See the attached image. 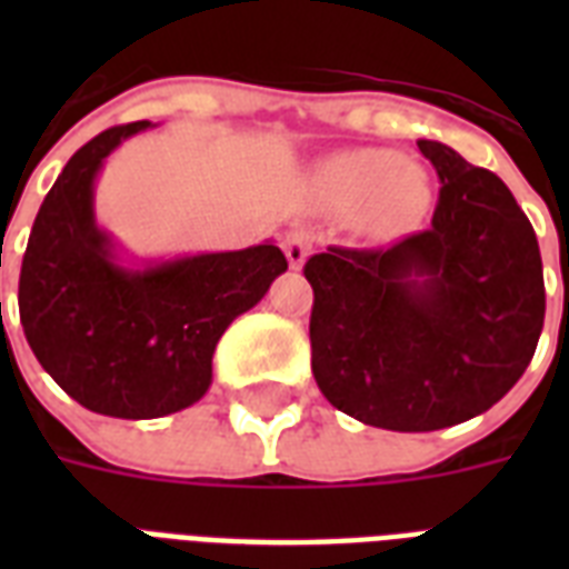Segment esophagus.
I'll return each mask as SVG.
<instances>
[{
	"instance_id": "obj_1",
	"label": "esophagus",
	"mask_w": 569,
	"mask_h": 569,
	"mask_svg": "<svg viewBox=\"0 0 569 569\" xmlns=\"http://www.w3.org/2000/svg\"><path fill=\"white\" fill-rule=\"evenodd\" d=\"M310 250H312L310 232L292 230L283 236V253L292 268H301L303 262H307V257H310Z\"/></svg>"
}]
</instances>
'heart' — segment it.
Returning <instances> with one entry per match:
<instances>
[{
	"instance_id": "obj_1",
	"label": "heart",
	"mask_w": 569,
	"mask_h": 569,
	"mask_svg": "<svg viewBox=\"0 0 569 569\" xmlns=\"http://www.w3.org/2000/svg\"><path fill=\"white\" fill-rule=\"evenodd\" d=\"M319 200L330 212H363L372 227H396L422 206L425 180L392 150H360L325 164Z\"/></svg>"
}]
</instances>
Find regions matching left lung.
<instances>
[{"mask_svg":"<svg viewBox=\"0 0 569 569\" xmlns=\"http://www.w3.org/2000/svg\"><path fill=\"white\" fill-rule=\"evenodd\" d=\"M440 177L425 230L307 259L312 375L330 405L387 431L485 413L535 357L547 289L538 236L487 168L416 141Z\"/></svg>","mask_w":569,"mask_h":569,"instance_id":"obj_1","label":"left lung"}]
</instances>
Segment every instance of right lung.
<instances>
[{
	"mask_svg": "<svg viewBox=\"0 0 569 569\" xmlns=\"http://www.w3.org/2000/svg\"><path fill=\"white\" fill-rule=\"evenodd\" d=\"M147 127H111L76 150L40 203L20 268V325L38 363L79 405L114 419L200 401L223 330L289 268L271 241L120 266L93 221V180L106 156Z\"/></svg>",
	"mask_w": 569,
	"mask_h": 569,
	"instance_id": "obj_1",
	"label": "right lung"
}]
</instances>
